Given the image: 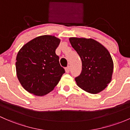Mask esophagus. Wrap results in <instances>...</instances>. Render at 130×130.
<instances>
[{"label":"esophagus","mask_w":130,"mask_h":130,"mask_svg":"<svg viewBox=\"0 0 130 130\" xmlns=\"http://www.w3.org/2000/svg\"><path fill=\"white\" fill-rule=\"evenodd\" d=\"M70 70V67H67V68H65V72H66V73H69Z\"/></svg>","instance_id":"esophagus-1"}]
</instances>
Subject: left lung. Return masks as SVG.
Returning a JSON list of instances; mask_svg holds the SVG:
<instances>
[{
	"label": "left lung",
	"instance_id": "8db88e82",
	"mask_svg": "<svg viewBox=\"0 0 130 130\" xmlns=\"http://www.w3.org/2000/svg\"><path fill=\"white\" fill-rule=\"evenodd\" d=\"M69 41L82 63L81 74L75 78L78 87L91 94L103 91L111 82L113 72L108 50L93 39L70 37Z\"/></svg>",
	"mask_w": 130,
	"mask_h": 130
}]
</instances>
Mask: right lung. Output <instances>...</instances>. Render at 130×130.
Wrapping results in <instances>:
<instances>
[{
  "instance_id": "obj_1",
  "label": "right lung",
  "mask_w": 130,
  "mask_h": 130,
  "mask_svg": "<svg viewBox=\"0 0 130 130\" xmlns=\"http://www.w3.org/2000/svg\"><path fill=\"white\" fill-rule=\"evenodd\" d=\"M60 40L54 35H41L27 42L19 51L15 62L17 78L30 93L47 95L65 73L55 54Z\"/></svg>"
}]
</instances>
